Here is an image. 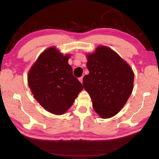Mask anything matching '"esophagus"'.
I'll return each mask as SVG.
<instances>
[{"label": "esophagus", "instance_id": "34e87169", "mask_svg": "<svg viewBox=\"0 0 159 159\" xmlns=\"http://www.w3.org/2000/svg\"><path fill=\"white\" fill-rule=\"evenodd\" d=\"M83 76H81V77H80V78H79V80H80V82L81 83H83Z\"/></svg>", "mask_w": 159, "mask_h": 159}]
</instances>
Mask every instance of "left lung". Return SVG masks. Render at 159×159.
Wrapping results in <instances>:
<instances>
[{
  "label": "left lung",
  "mask_w": 159,
  "mask_h": 159,
  "mask_svg": "<svg viewBox=\"0 0 159 159\" xmlns=\"http://www.w3.org/2000/svg\"><path fill=\"white\" fill-rule=\"evenodd\" d=\"M89 74L83 85L92 99L93 109L102 118L114 116L130 96L134 73L118 54L107 46H99L87 56Z\"/></svg>",
  "instance_id": "8db88e82"
}]
</instances>
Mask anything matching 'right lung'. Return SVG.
Listing matches in <instances>:
<instances>
[{
	"instance_id": "obj_1",
	"label": "right lung",
	"mask_w": 159,
	"mask_h": 159,
	"mask_svg": "<svg viewBox=\"0 0 159 159\" xmlns=\"http://www.w3.org/2000/svg\"><path fill=\"white\" fill-rule=\"evenodd\" d=\"M70 55H63L56 48L43 52L28 74L29 86L38 102L52 114L65 113L83 90L68 64Z\"/></svg>"
}]
</instances>
